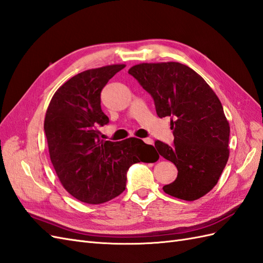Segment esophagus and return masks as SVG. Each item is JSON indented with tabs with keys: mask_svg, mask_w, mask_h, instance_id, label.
I'll return each mask as SVG.
<instances>
[{
	"mask_svg": "<svg viewBox=\"0 0 263 263\" xmlns=\"http://www.w3.org/2000/svg\"><path fill=\"white\" fill-rule=\"evenodd\" d=\"M143 142L146 143V144H148V145H153V143H154L153 139H151V138H144Z\"/></svg>",
	"mask_w": 263,
	"mask_h": 263,
	"instance_id": "1",
	"label": "esophagus"
}]
</instances>
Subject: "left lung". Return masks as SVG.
<instances>
[{
  "label": "left lung",
  "mask_w": 263,
  "mask_h": 263,
  "mask_svg": "<svg viewBox=\"0 0 263 263\" xmlns=\"http://www.w3.org/2000/svg\"><path fill=\"white\" fill-rule=\"evenodd\" d=\"M128 73L152 96L157 116L171 117L174 143L155 142L159 155L178 171L164 192L184 201L204 196L229 159L230 126L221 101L200 74L182 63H140Z\"/></svg>",
  "instance_id": "1"
}]
</instances>
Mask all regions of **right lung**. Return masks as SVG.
<instances>
[{"label":"right lung","mask_w":263,"mask_h":263,"mask_svg":"<svg viewBox=\"0 0 263 263\" xmlns=\"http://www.w3.org/2000/svg\"><path fill=\"white\" fill-rule=\"evenodd\" d=\"M125 65L86 70L69 79L51 99L44 119L51 162L61 184L77 200L100 204L123 193L133 164L155 161L135 137L121 142L100 138L98 126L109 123L100 106L107 82Z\"/></svg>","instance_id":"add662e5"}]
</instances>
